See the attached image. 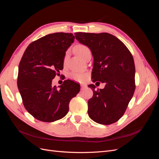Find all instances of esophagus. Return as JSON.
Returning <instances> with one entry per match:
<instances>
[{
    "mask_svg": "<svg viewBox=\"0 0 159 159\" xmlns=\"http://www.w3.org/2000/svg\"><path fill=\"white\" fill-rule=\"evenodd\" d=\"M86 87H87V85H85V84H81V89H85Z\"/></svg>",
    "mask_w": 159,
    "mask_h": 159,
    "instance_id": "34e87169",
    "label": "esophagus"
}]
</instances>
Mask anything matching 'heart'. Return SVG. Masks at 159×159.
<instances>
[{"mask_svg":"<svg viewBox=\"0 0 159 159\" xmlns=\"http://www.w3.org/2000/svg\"><path fill=\"white\" fill-rule=\"evenodd\" d=\"M74 50L77 54H78L79 56H80L84 59L85 57V56L87 55V54L91 52L90 50L89 49V48L84 44L77 45L75 47ZM67 57H68V53H66L65 57H64L65 61L67 60ZM70 77L71 79H73L75 81H83L86 78V77H87V74H86L85 73H82V72H72V73L70 74Z\"/></svg>","mask_w":159,"mask_h":159,"instance_id":"heart-1","label":"heart"}]
</instances>
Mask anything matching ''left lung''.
Masks as SVG:
<instances>
[{"instance_id": "1", "label": "left lung", "mask_w": 159, "mask_h": 159, "mask_svg": "<svg viewBox=\"0 0 159 159\" xmlns=\"http://www.w3.org/2000/svg\"><path fill=\"white\" fill-rule=\"evenodd\" d=\"M75 36L92 53L93 81L106 84L97 91L93 84L88 85L93 91L88 101L89 117L102 125L117 122L125 112L135 89V67L131 53L109 33L75 32Z\"/></svg>"}]
</instances>
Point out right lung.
Masks as SVG:
<instances>
[{
    "mask_svg": "<svg viewBox=\"0 0 159 159\" xmlns=\"http://www.w3.org/2000/svg\"><path fill=\"white\" fill-rule=\"evenodd\" d=\"M71 33L56 32L29 44L18 66L17 85L27 111L43 122L63 118L70 100L79 93L80 85L65 80L57 89L52 81L63 70L66 52L74 42Z\"/></svg>",
    "mask_w": 159,
    "mask_h": 159,
    "instance_id": "right-lung-1",
    "label": "right lung"
}]
</instances>
